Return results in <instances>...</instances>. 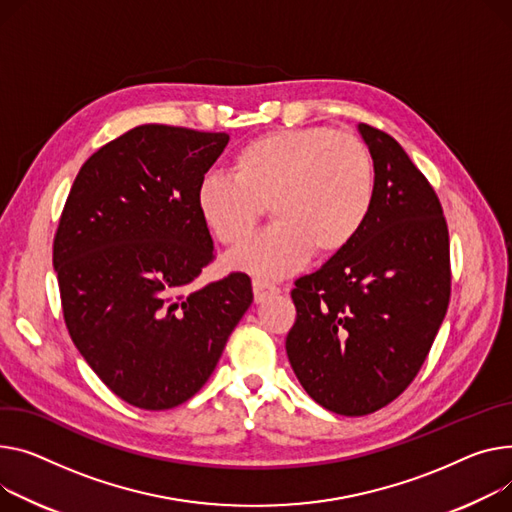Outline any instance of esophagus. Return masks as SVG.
Masks as SVG:
<instances>
[{
    "instance_id": "esophagus-1",
    "label": "esophagus",
    "mask_w": 512,
    "mask_h": 512,
    "mask_svg": "<svg viewBox=\"0 0 512 512\" xmlns=\"http://www.w3.org/2000/svg\"><path fill=\"white\" fill-rule=\"evenodd\" d=\"M253 294H255V302H263L269 296L280 294V288L269 284V282H263V280H253Z\"/></svg>"
}]
</instances>
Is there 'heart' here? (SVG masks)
Listing matches in <instances>:
<instances>
[{"mask_svg": "<svg viewBox=\"0 0 512 512\" xmlns=\"http://www.w3.org/2000/svg\"><path fill=\"white\" fill-rule=\"evenodd\" d=\"M374 193V160L358 135L298 127L245 144L230 162V177L212 173L199 181L195 206L230 249L249 241L267 206L274 224L228 263L259 278H284L311 255L344 253L366 226Z\"/></svg>", "mask_w": 512, "mask_h": 512, "instance_id": "b5f03b06", "label": "heart"}]
</instances>
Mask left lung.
<instances>
[{
	"label": "left lung",
	"instance_id": "obj_1",
	"mask_svg": "<svg viewBox=\"0 0 512 512\" xmlns=\"http://www.w3.org/2000/svg\"><path fill=\"white\" fill-rule=\"evenodd\" d=\"M377 193L356 241L294 282L286 352L296 379L339 416L399 397L422 368L451 296L449 228L440 201L389 133L358 125Z\"/></svg>",
	"mask_w": 512,
	"mask_h": 512
}]
</instances>
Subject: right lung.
I'll return each instance as SVG.
<instances>
[{
    "label": "right lung",
    "mask_w": 512,
    "mask_h": 512,
    "mask_svg": "<svg viewBox=\"0 0 512 512\" xmlns=\"http://www.w3.org/2000/svg\"><path fill=\"white\" fill-rule=\"evenodd\" d=\"M228 133L140 125L94 152L72 185L53 241L63 319L117 397L170 410L214 372L253 302L241 271L193 288L214 261L195 191Z\"/></svg>",
    "instance_id": "add662e5"
}]
</instances>
